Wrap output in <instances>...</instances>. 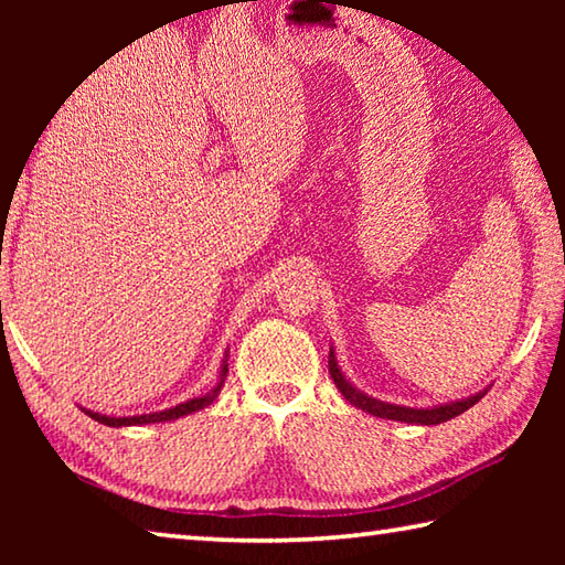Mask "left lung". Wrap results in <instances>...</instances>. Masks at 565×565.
Wrapping results in <instances>:
<instances>
[{"mask_svg": "<svg viewBox=\"0 0 565 565\" xmlns=\"http://www.w3.org/2000/svg\"><path fill=\"white\" fill-rule=\"evenodd\" d=\"M329 374L349 404H353L361 411H366V414H371V416L388 418V420H404V424H416V426H436V424H444V420H451L458 414H463V411L471 408L473 404H478V401H481L486 394V391H478V394L468 396V398L451 401V404H441V406H431V408H411V406L386 404V401L366 396L363 391H359L347 376L341 374L337 351H333V347L329 351Z\"/></svg>", "mask_w": 565, "mask_h": 565, "instance_id": "obj_1", "label": "left lung"}]
</instances>
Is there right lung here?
Wrapping results in <instances>:
<instances>
[{"label": "right lung", "mask_w": 565, "mask_h": 565, "mask_svg": "<svg viewBox=\"0 0 565 565\" xmlns=\"http://www.w3.org/2000/svg\"><path fill=\"white\" fill-rule=\"evenodd\" d=\"M226 374H228V363H226V356H224V361H222V371H218V381H216V386L209 391V394H204V396H196V398H189V401H184V404H179V406H174V408H167V411H157V414H141V416H104V414H97V411H87V414L94 418V420H99V424H104V426H114V428H121V426H141V424H161V420H174V418H181V416H186V414H194V411H202V408H206L209 404H214V398L218 396V391H222V386H224V379H226Z\"/></svg>", "instance_id": "1"}]
</instances>
